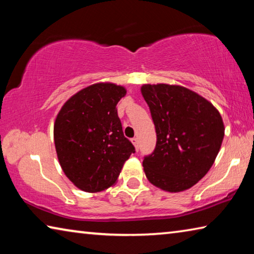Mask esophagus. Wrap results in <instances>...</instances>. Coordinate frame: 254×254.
<instances>
[{"instance_id": "obj_1", "label": "esophagus", "mask_w": 254, "mask_h": 254, "mask_svg": "<svg viewBox=\"0 0 254 254\" xmlns=\"http://www.w3.org/2000/svg\"><path fill=\"white\" fill-rule=\"evenodd\" d=\"M131 142L134 145L136 150H139V140H137V137H133V139H131Z\"/></svg>"}]
</instances>
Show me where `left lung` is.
Segmentation results:
<instances>
[{
    "instance_id": "left-lung-1",
    "label": "left lung",
    "mask_w": 254,
    "mask_h": 254,
    "mask_svg": "<svg viewBox=\"0 0 254 254\" xmlns=\"http://www.w3.org/2000/svg\"><path fill=\"white\" fill-rule=\"evenodd\" d=\"M141 93L157 133L144 157L150 183L166 191L186 190L208 173L224 137V123L212 103L179 85L145 84Z\"/></svg>"
}]
</instances>
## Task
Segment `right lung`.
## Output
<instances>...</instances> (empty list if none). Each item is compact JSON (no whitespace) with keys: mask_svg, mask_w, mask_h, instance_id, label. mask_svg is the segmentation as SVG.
<instances>
[{"mask_svg":"<svg viewBox=\"0 0 254 254\" xmlns=\"http://www.w3.org/2000/svg\"><path fill=\"white\" fill-rule=\"evenodd\" d=\"M127 89L97 83L72 95L56 118L54 140L62 169L77 188L97 192L117 183L135 149L123 134L117 104Z\"/></svg>","mask_w":254,"mask_h":254,"instance_id":"obj_1","label":"right lung"}]
</instances>
